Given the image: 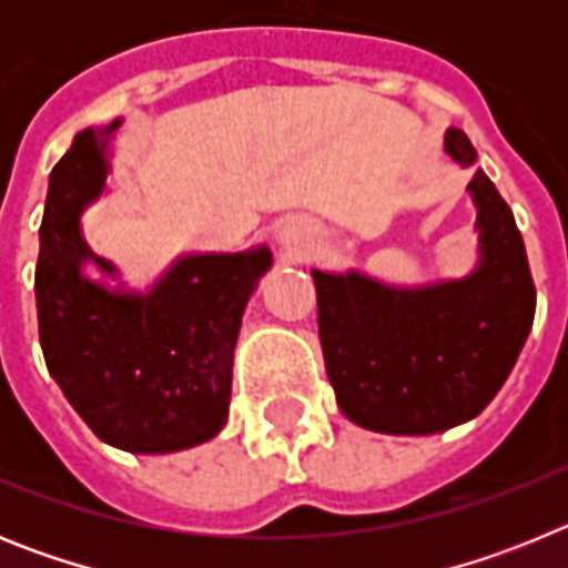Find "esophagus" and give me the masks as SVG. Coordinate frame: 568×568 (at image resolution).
Masks as SVG:
<instances>
[{
	"instance_id": "1",
	"label": "esophagus",
	"mask_w": 568,
	"mask_h": 568,
	"mask_svg": "<svg viewBox=\"0 0 568 568\" xmlns=\"http://www.w3.org/2000/svg\"><path fill=\"white\" fill-rule=\"evenodd\" d=\"M304 241H307V224L298 222V219H287V222H281L278 227V244L287 253H298L304 247Z\"/></svg>"
}]
</instances>
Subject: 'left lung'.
I'll return each instance as SVG.
<instances>
[{"instance_id":"obj_1","label":"left lung","mask_w":568,"mask_h":568,"mask_svg":"<svg viewBox=\"0 0 568 568\" xmlns=\"http://www.w3.org/2000/svg\"><path fill=\"white\" fill-rule=\"evenodd\" d=\"M460 168L478 153L449 128ZM478 261L460 278L386 284L361 270H313L318 335L341 413L386 435H435L486 409L518 361L535 321V281L509 204L475 168Z\"/></svg>"}]
</instances>
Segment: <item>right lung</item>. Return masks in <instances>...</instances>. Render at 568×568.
<instances>
[{"mask_svg": "<svg viewBox=\"0 0 568 568\" xmlns=\"http://www.w3.org/2000/svg\"><path fill=\"white\" fill-rule=\"evenodd\" d=\"M119 128L122 119L79 130L50 173L33 284L39 341L48 373L104 444L182 453L227 424L241 315L273 253H184L148 290L128 287L82 233L84 210L108 193ZM88 263L116 284L90 280Z\"/></svg>", "mask_w": 568, "mask_h": 568, "instance_id": "add662e5", "label": "right lung"}]
</instances>
